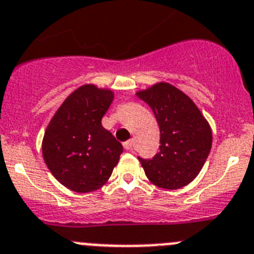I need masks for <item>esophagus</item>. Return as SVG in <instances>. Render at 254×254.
I'll use <instances>...</instances> for the list:
<instances>
[{"label": "esophagus", "instance_id": "obj_1", "mask_svg": "<svg viewBox=\"0 0 254 254\" xmlns=\"http://www.w3.org/2000/svg\"><path fill=\"white\" fill-rule=\"evenodd\" d=\"M134 145H135L134 139H130V140L125 141V143H124V148L127 149V150H132V148H134Z\"/></svg>", "mask_w": 254, "mask_h": 254}]
</instances>
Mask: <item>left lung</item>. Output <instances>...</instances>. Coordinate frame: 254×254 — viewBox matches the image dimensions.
<instances>
[{"label":"left lung","instance_id":"1","mask_svg":"<svg viewBox=\"0 0 254 254\" xmlns=\"http://www.w3.org/2000/svg\"><path fill=\"white\" fill-rule=\"evenodd\" d=\"M136 95L150 106L160 129L159 153L151 159L138 158L145 175L160 188H183L199 174L209 155V124L189 96L167 82Z\"/></svg>","mask_w":254,"mask_h":254}]
</instances>
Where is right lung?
Masks as SVG:
<instances>
[{"label":"right lung","instance_id":"1","mask_svg":"<svg viewBox=\"0 0 254 254\" xmlns=\"http://www.w3.org/2000/svg\"><path fill=\"white\" fill-rule=\"evenodd\" d=\"M114 100L111 90L84 85L66 99L50 122L42 155L52 175L76 193H89L108 182L123 145L101 119Z\"/></svg>","mask_w":254,"mask_h":254}]
</instances>
